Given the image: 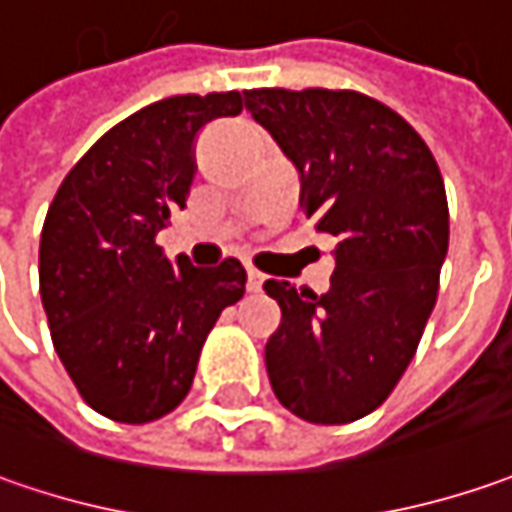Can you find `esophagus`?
I'll return each instance as SVG.
<instances>
[{
    "label": "esophagus",
    "mask_w": 512,
    "mask_h": 512,
    "mask_svg": "<svg viewBox=\"0 0 512 512\" xmlns=\"http://www.w3.org/2000/svg\"><path fill=\"white\" fill-rule=\"evenodd\" d=\"M263 280H266L263 274L255 272V269H249V274H246V289L260 291V289H263Z\"/></svg>",
    "instance_id": "1"
}]
</instances>
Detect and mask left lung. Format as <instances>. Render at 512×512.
Wrapping results in <instances>:
<instances>
[{
	"instance_id": "8db88e82",
	"label": "left lung",
	"mask_w": 512,
	"mask_h": 512,
	"mask_svg": "<svg viewBox=\"0 0 512 512\" xmlns=\"http://www.w3.org/2000/svg\"><path fill=\"white\" fill-rule=\"evenodd\" d=\"M246 110L300 172V209L337 243L331 289L286 280L266 343L274 397L314 425L377 411L414 360L448 255V195L414 127L357 90H246Z\"/></svg>"
}]
</instances>
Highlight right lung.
<instances>
[{
	"label": "right lung",
	"instance_id": "add662e5",
	"mask_svg": "<svg viewBox=\"0 0 512 512\" xmlns=\"http://www.w3.org/2000/svg\"><path fill=\"white\" fill-rule=\"evenodd\" d=\"M240 110L235 90L155 101L101 135L47 209L39 291L53 348L107 419L144 425L175 411L209 331L246 291L235 257L198 269L155 243L186 206L198 130Z\"/></svg>",
	"mask_w": 512,
	"mask_h": 512
}]
</instances>
